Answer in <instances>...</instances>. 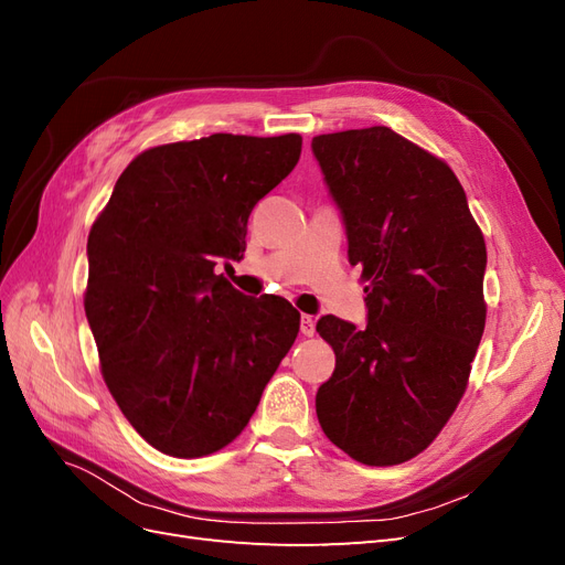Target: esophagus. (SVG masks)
Wrapping results in <instances>:
<instances>
[{
	"label": "esophagus",
	"mask_w": 565,
	"mask_h": 565,
	"mask_svg": "<svg viewBox=\"0 0 565 565\" xmlns=\"http://www.w3.org/2000/svg\"><path fill=\"white\" fill-rule=\"evenodd\" d=\"M301 334L303 337L316 334V318L313 316H301Z\"/></svg>",
	"instance_id": "esophagus-1"
}]
</instances>
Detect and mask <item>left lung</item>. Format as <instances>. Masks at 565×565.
Segmentation results:
<instances>
[{
	"label": "left lung",
	"mask_w": 565,
	"mask_h": 565,
	"mask_svg": "<svg viewBox=\"0 0 565 565\" xmlns=\"http://www.w3.org/2000/svg\"><path fill=\"white\" fill-rule=\"evenodd\" d=\"M311 148L370 282L365 328L316 324L337 355L318 422L355 461L401 465L465 396L486 328V241L452 169L393 129L320 134Z\"/></svg>",
	"instance_id": "left-lung-1"
}]
</instances>
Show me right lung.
<instances>
[{"label":"right lung","mask_w":565,"mask_h":565,"mask_svg":"<svg viewBox=\"0 0 565 565\" xmlns=\"http://www.w3.org/2000/svg\"><path fill=\"white\" fill-rule=\"evenodd\" d=\"M301 156V136L212 134L143 150L94 221L84 311L129 424L172 457L241 436L292 349L299 311L245 297L216 266L243 259L247 218Z\"/></svg>","instance_id":"right-lung-1"}]
</instances>
